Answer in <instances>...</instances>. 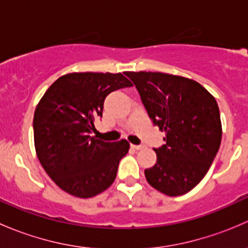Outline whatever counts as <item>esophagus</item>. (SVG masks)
<instances>
[{"instance_id":"esophagus-1","label":"esophagus","mask_w":248,"mask_h":248,"mask_svg":"<svg viewBox=\"0 0 248 248\" xmlns=\"http://www.w3.org/2000/svg\"><path fill=\"white\" fill-rule=\"evenodd\" d=\"M131 146L133 147L134 150H141L142 147H144V145H142V144H139V145H133V144H132Z\"/></svg>"}]
</instances>
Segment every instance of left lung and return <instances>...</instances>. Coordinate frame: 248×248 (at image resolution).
<instances>
[{"mask_svg": "<svg viewBox=\"0 0 248 248\" xmlns=\"http://www.w3.org/2000/svg\"><path fill=\"white\" fill-rule=\"evenodd\" d=\"M147 115L166 132V144L154 149L157 161L145 169L154 188L182 196L205 176L218 152L222 126L217 102L199 82L158 72H127Z\"/></svg>", "mask_w": 248, "mask_h": 248, "instance_id": "1", "label": "left lung"}]
</instances>
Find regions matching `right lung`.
Listing matches in <instances>:
<instances>
[{
	"label": "right lung",
	"instance_id": "obj_1",
	"mask_svg": "<svg viewBox=\"0 0 248 248\" xmlns=\"http://www.w3.org/2000/svg\"><path fill=\"white\" fill-rule=\"evenodd\" d=\"M132 82L121 73H71L44 93L33 117L34 146L46 174L61 189L91 198L114 182L129 144L92 137L104 99Z\"/></svg>",
	"mask_w": 248,
	"mask_h": 248
}]
</instances>
